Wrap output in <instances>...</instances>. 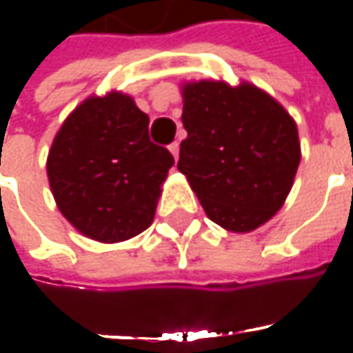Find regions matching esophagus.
<instances>
[{"instance_id": "esophagus-1", "label": "esophagus", "mask_w": 353, "mask_h": 353, "mask_svg": "<svg viewBox=\"0 0 353 353\" xmlns=\"http://www.w3.org/2000/svg\"><path fill=\"white\" fill-rule=\"evenodd\" d=\"M169 149H170V153H172V157H174V159H179V151H181V143L172 141L169 145Z\"/></svg>"}]
</instances>
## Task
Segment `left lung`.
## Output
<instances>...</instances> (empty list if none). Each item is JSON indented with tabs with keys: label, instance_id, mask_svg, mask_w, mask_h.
<instances>
[{
	"label": "left lung",
	"instance_id": "1",
	"mask_svg": "<svg viewBox=\"0 0 353 353\" xmlns=\"http://www.w3.org/2000/svg\"><path fill=\"white\" fill-rule=\"evenodd\" d=\"M176 167L212 222L251 232L283 206L301 163L299 131L271 96L251 84L196 82L183 90Z\"/></svg>",
	"mask_w": 353,
	"mask_h": 353
}]
</instances>
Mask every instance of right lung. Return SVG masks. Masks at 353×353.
Wrapping results in <instances>:
<instances>
[{
	"label": "right lung",
	"mask_w": 353,
	"mask_h": 353,
	"mask_svg": "<svg viewBox=\"0 0 353 353\" xmlns=\"http://www.w3.org/2000/svg\"><path fill=\"white\" fill-rule=\"evenodd\" d=\"M174 165L149 139V116L119 92L80 103L57 133L48 183L62 216L84 236L114 243L141 234Z\"/></svg>",
	"instance_id": "right-lung-1"
}]
</instances>
